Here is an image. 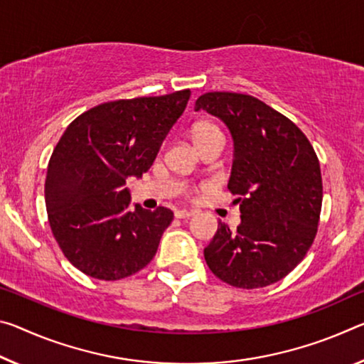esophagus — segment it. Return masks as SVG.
<instances>
[{
  "label": "esophagus",
  "mask_w": 364,
  "mask_h": 364,
  "mask_svg": "<svg viewBox=\"0 0 364 364\" xmlns=\"http://www.w3.org/2000/svg\"><path fill=\"white\" fill-rule=\"evenodd\" d=\"M194 212H191V210H186V209H180V210H176L175 212V217L176 218H189L193 215Z\"/></svg>",
  "instance_id": "esophagus-1"
}]
</instances>
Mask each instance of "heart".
Returning <instances> with one entry per match:
<instances>
[{"label": "heart", "instance_id": "b5f03b06", "mask_svg": "<svg viewBox=\"0 0 364 364\" xmlns=\"http://www.w3.org/2000/svg\"><path fill=\"white\" fill-rule=\"evenodd\" d=\"M193 139L196 142V146L204 141H209L213 139V137H223L220 128H218L217 124L210 123V121H200V123H196L193 126Z\"/></svg>", "mask_w": 364, "mask_h": 364}]
</instances>
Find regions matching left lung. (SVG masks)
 Instances as JSON below:
<instances>
[{
  "label": "left lung",
  "mask_w": 364,
  "mask_h": 364,
  "mask_svg": "<svg viewBox=\"0 0 364 364\" xmlns=\"http://www.w3.org/2000/svg\"><path fill=\"white\" fill-rule=\"evenodd\" d=\"M196 109L232 131L235 159L230 193L241 223L218 222L204 250L212 274L236 288H262L291 272L316 238L322 207L321 166L304 132L256 97L207 92Z\"/></svg>",
  "instance_id": "left-lung-1"
}]
</instances>
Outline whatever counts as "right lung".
<instances>
[{"instance_id": "obj_1", "label": "right lung", "mask_w": 364, "mask_h": 364, "mask_svg": "<svg viewBox=\"0 0 364 364\" xmlns=\"http://www.w3.org/2000/svg\"><path fill=\"white\" fill-rule=\"evenodd\" d=\"M191 90L100 103L68 126L53 149L45 204L63 255L80 272L119 280L152 261L173 212L128 210V176L151 168Z\"/></svg>"}]
</instances>
